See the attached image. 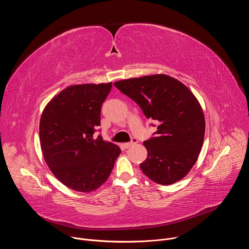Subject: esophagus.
Returning <instances> with one entry per match:
<instances>
[{"label":"esophagus","instance_id":"34e87169","mask_svg":"<svg viewBox=\"0 0 249 249\" xmlns=\"http://www.w3.org/2000/svg\"><path fill=\"white\" fill-rule=\"evenodd\" d=\"M137 140L136 139H133V141L132 142H129V143H124L122 146H123V148L124 149H128V148H130V147H132V146H134L136 143H137Z\"/></svg>","mask_w":249,"mask_h":249}]
</instances>
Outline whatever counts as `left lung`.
Returning a JSON list of instances; mask_svg holds the SVG:
<instances>
[{
	"instance_id": "left-lung-1",
	"label": "left lung",
	"mask_w": 249,
	"mask_h": 249,
	"mask_svg": "<svg viewBox=\"0 0 249 249\" xmlns=\"http://www.w3.org/2000/svg\"><path fill=\"white\" fill-rule=\"evenodd\" d=\"M114 86L159 123L155 137L144 142L148 157L140 164L142 171L161 185L181 180L197 161L205 136V116L196 96L163 74L122 80Z\"/></svg>"
}]
</instances>
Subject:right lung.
Listing matches in <instances>:
<instances>
[{
	"label": "right lung",
	"mask_w": 249,
	"mask_h": 249,
	"mask_svg": "<svg viewBox=\"0 0 249 249\" xmlns=\"http://www.w3.org/2000/svg\"><path fill=\"white\" fill-rule=\"evenodd\" d=\"M112 83L67 87L45 106L39 123L43 158L56 178L78 192L89 193L109 177L120 148L93 139L101 104Z\"/></svg>",
	"instance_id": "1"
}]
</instances>
